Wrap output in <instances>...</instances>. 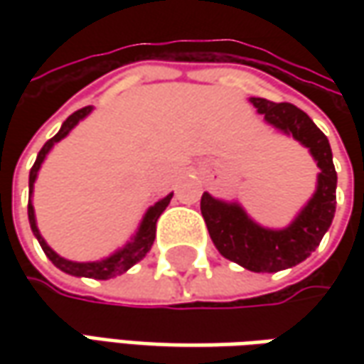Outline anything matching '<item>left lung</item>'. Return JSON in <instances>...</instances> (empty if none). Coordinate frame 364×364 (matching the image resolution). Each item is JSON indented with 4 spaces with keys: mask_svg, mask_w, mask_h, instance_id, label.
I'll return each instance as SVG.
<instances>
[{
    "mask_svg": "<svg viewBox=\"0 0 364 364\" xmlns=\"http://www.w3.org/2000/svg\"><path fill=\"white\" fill-rule=\"evenodd\" d=\"M251 103L273 127L296 137L318 161V188L298 218L282 231L255 225L235 203H223L204 192L200 198L204 223L220 255L249 272L275 273L301 263L316 251L336 210V170L328 137L301 109L291 103H273L251 97Z\"/></svg>",
    "mask_w": 364,
    "mask_h": 364,
    "instance_id": "8db88e82",
    "label": "left lung"
}]
</instances>
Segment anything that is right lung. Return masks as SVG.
Segmentation results:
<instances>
[{
    "mask_svg": "<svg viewBox=\"0 0 364 364\" xmlns=\"http://www.w3.org/2000/svg\"><path fill=\"white\" fill-rule=\"evenodd\" d=\"M91 113V107H82V109H78L75 111L68 119L64 121L63 127H60V132L56 133L52 139H48L44 147L38 151V158H36L34 166H32V170H30V194H32V188H34V182H36V176H38V170H40V166H42V161L46 158V154L50 151V147L54 146L56 141H60L63 137L68 135V132L77 125L78 121L85 119L87 115ZM172 200V194H168L166 198H161L160 203H156L146 213V217L141 220V227H139V231L137 235L133 237L132 243H127L121 251H117L115 255H111V257L103 259V261H92V263H77V261H68V259L60 257V255H56L52 249H50L46 241L42 239V235L38 231V227H36V217H34V206L32 203H28V218H30V227H32V232L36 235V239H38V243L40 247L44 249V253H46V257L60 269V272L68 273V275H77V277H92V279H111V277H115V275H119V273L127 272L132 265H135L137 261H141V259L146 257L147 251L151 249V245H154V239H156V223H158V218L160 215L166 210V206L170 204Z\"/></svg>",
    "mask_w": 364,
    "mask_h": 364,
    "instance_id": "1",
    "label": "right lung"
}]
</instances>
